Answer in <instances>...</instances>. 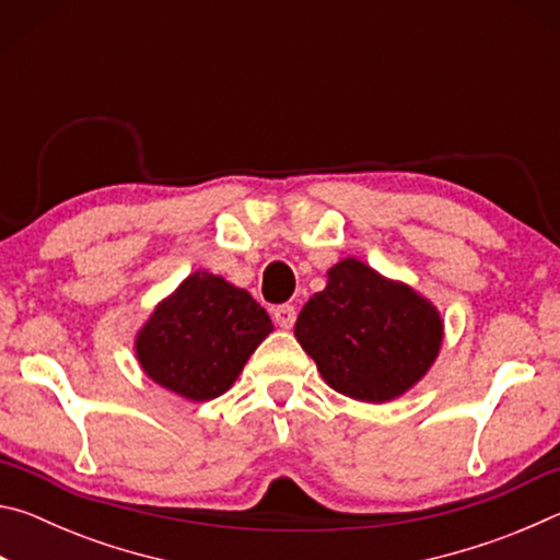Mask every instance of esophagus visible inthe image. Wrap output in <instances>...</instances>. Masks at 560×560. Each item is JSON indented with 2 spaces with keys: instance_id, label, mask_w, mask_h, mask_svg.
I'll use <instances>...</instances> for the list:
<instances>
[{
  "instance_id": "1",
  "label": "esophagus",
  "mask_w": 560,
  "mask_h": 560,
  "mask_svg": "<svg viewBox=\"0 0 560 560\" xmlns=\"http://www.w3.org/2000/svg\"><path fill=\"white\" fill-rule=\"evenodd\" d=\"M273 320H277L281 328H291L296 324V306H291V303H281V306L273 308Z\"/></svg>"
}]
</instances>
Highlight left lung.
Segmentation results:
<instances>
[{
    "label": "left lung",
    "mask_w": 560,
    "mask_h": 560,
    "mask_svg": "<svg viewBox=\"0 0 560 560\" xmlns=\"http://www.w3.org/2000/svg\"><path fill=\"white\" fill-rule=\"evenodd\" d=\"M293 334L334 390L385 402L428 373L440 353L442 318L410 287L343 259L301 308Z\"/></svg>",
    "instance_id": "1"
}]
</instances>
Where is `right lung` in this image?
<instances>
[{
	"mask_svg": "<svg viewBox=\"0 0 560 560\" xmlns=\"http://www.w3.org/2000/svg\"><path fill=\"white\" fill-rule=\"evenodd\" d=\"M271 330L269 314L244 289L195 271L153 311L136 350L155 383L202 402L230 390Z\"/></svg>",
	"mask_w": 560,
	"mask_h": 560,
	"instance_id": "1",
	"label": "right lung"
}]
</instances>
